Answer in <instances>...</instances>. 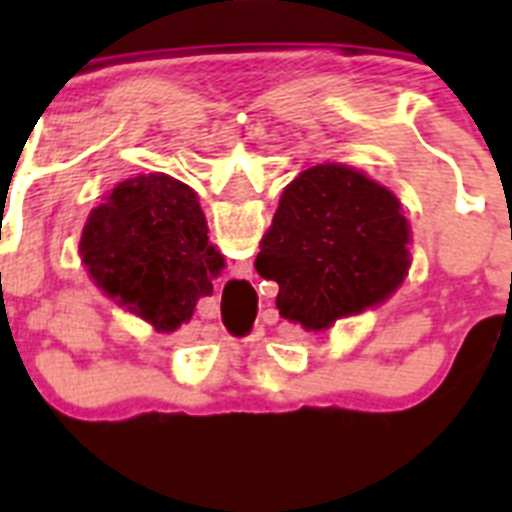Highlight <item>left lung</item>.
<instances>
[{"label": "left lung", "mask_w": 512, "mask_h": 512, "mask_svg": "<svg viewBox=\"0 0 512 512\" xmlns=\"http://www.w3.org/2000/svg\"><path fill=\"white\" fill-rule=\"evenodd\" d=\"M408 241L390 189L346 166H312L284 189L256 271L279 284L282 318L323 330L400 287Z\"/></svg>", "instance_id": "1"}]
</instances>
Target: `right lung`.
Here are the masks:
<instances>
[{
  "label": "right lung",
  "instance_id": "right-lung-1",
  "mask_svg": "<svg viewBox=\"0 0 512 512\" xmlns=\"http://www.w3.org/2000/svg\"><path fill=\"white\" fill-rule=\"evenodd\" d=\"M81 256L104 292L156 330H174L192 318L223 269V256L207 243L197 194L166 174L117 184L89 215Z\"/></svg>",
  "mask_w": 512,
  "mask_h": 512
}]
</instances>
